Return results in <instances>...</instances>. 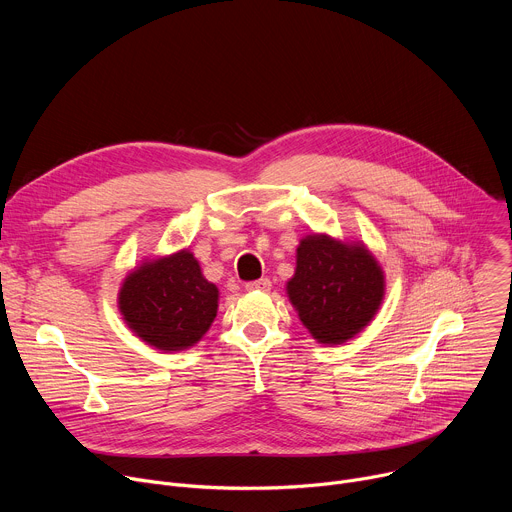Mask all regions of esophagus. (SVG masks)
Here are the masks:
<instances>
[{
	"label": "esophagus",
	"instance_id": "34e87169",
	"mask_svg": "<svg viewBox=\"0 0 512 512\" xmlns=\"http://www.w3.org/2000/svg\"><path fill=\"white\" fill-rule=\"evenodd\" d=\"M245 287H247V291H269L271 289V281L267 277H261L257 281H249Z\"/></svg>",
	"mask_w": 512,
	"mask_h": 512
}]
</instances>
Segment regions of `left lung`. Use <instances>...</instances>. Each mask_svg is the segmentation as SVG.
I'll use <instances>...</instances> for the list:
<instances>
[{
	"label": "left lung",
	"mask_w": 512,
	"mask_h": 512,
	"mask_svg": "<svg viewBox=\"0 0 512 512\" xmlns=\"http://www.w3.org/2000/svg\"><path fill=\"white\" fill-rule=\"evenodd\" d=\"M287 296L318 342L342 344L375 318L385 275L364 245L308 235L298 247Z\"/></svg>",
	"instance_id": "8db88e82"
}]
</instances>
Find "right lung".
Returning a JSON list of instances; mask_svg holds the SVG:
<instances>
[{
	"label": "right lung",
	"instance_id": "obj_1",
	"mask_svg": "<svg viewBox=\"0 0 512 512\" xmlns=\"http://www.w3.org/2000/svg\"><path fill=\"white\" fill-rule=\"evenodd\" d=\"M218 289L204 279L190 251L145 261L119 291L125 324L158 350L194 346L216 318Z\"/></svg>",
	"mask_w": 512,
	"mask_h": 512
}]
</instances>
